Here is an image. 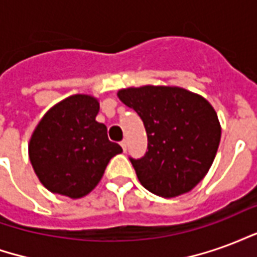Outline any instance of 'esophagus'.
Wrapping results in <instances>:
<instances>
[{
    "instance_id": "1",
    "label": "esophagus",
    "mask_w": 257,
    "mask_h": 257,
    "mask_svg": "<svg viewBox=\"0 0 257 257\" xmlns=\"http://www.w3.org/2000/svg\"><path fill=\"white\" fill-rule=\"evenodd\" d=\"M119 145H121L123 153H125V151H126V140H121V142H119Z\"/></svg>"
}]
</instances>
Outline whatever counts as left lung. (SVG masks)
I'll return each mask as SVG.
<instances>
[{
  "mask_svg": "<svg viewBox=\"0 0 257 257\" xmlns=\"http://www.w3.org/2000/svg\"><path fill=\"white\" fill-rule=\"evenodd\" d=\"M147 132V151L129 160L142 186L164 198L178 197L204 179L220 143V123L204 97L173 86H142L118 92Z\"/></svg>",
  "mask_w": 257,
  "mask_h": 257,
  "instance_id": "left-lung-1",
  "label": "left lung"
}]
</instances>
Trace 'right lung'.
Segmentation results:
<instances>
[{
	"instance_id": "right-lung-1",
	"label": "right lung",
	"mask_w": 257,
	"mask_h": 257,
	"mask_svg": "<svg viewBox=\"0 0 257 257\" xmlns=\"http://www.w3.org/2000/svg\"><path fill=\"white\" fill-rule=\"evenodd\" d=\"M99 103L86 95L70 96L44 115L30 140L31 165L52 193L81 198L100 182L107 164L122 149L96 121Z\"/></svg>"
}]
</instances>
